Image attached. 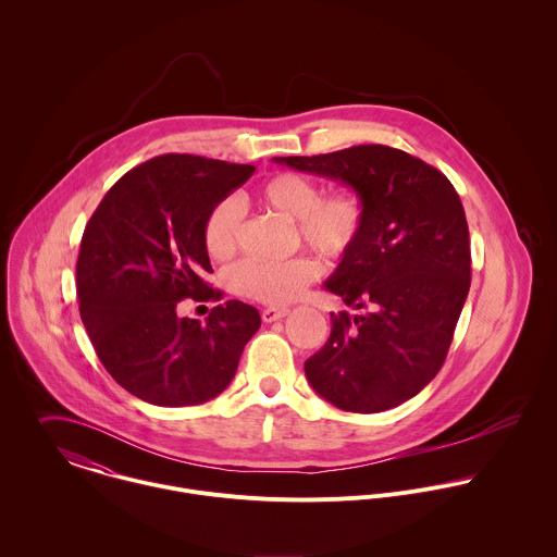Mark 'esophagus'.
Listing matches in <instances>:
<instances>
[{
    "label": "esophagus",
    "instance_id": "obj_1",
    "mask_svg": "<svg viewBox=\"0 0 557 557\" xmlns=\"http://www.w3.org/2000/svg\"><path fill=\"white\" fill-rule=\"evenodd\" d=\"M289 313V309H274V307H268V309H263L261 311V319L265 321V323H272V321H278V319L285 318Z\"/></svg>",
    "mask_w": 557,
    "mask_h": 557
}]
</instances>
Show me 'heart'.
I'll use <instances>...</instances> for the list:
<instances>
[{
  "label": "heart",
  "mask_w": 557,
  "mask_h": 557,
  "mask_svg": "<svg viewBox=\"0 0 557 557\" xmlns=\"http://www.w3.org/2000/svg\"><path fill=\"white\" fill-rule=\"evenodd\" d=\"M252 199L263 210L292 221L300 242L332 259L351 250L364 227V206L354 190L319 195L318 184L298 173H278L261 182ZM238 238V206L232 199L219 201L203 221L206 250L225 259L236 250ZM318 274V261L305 255L285 261H242L232 272V285L239 296L281 307L296 300Z\"/></svg>",
  "instance_id": "b5f03b06"
}]
</instances>
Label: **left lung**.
Wrapping results in <instances>:
<instances>
[{
    "mask_svg": "<svg viewBox=\"0 0 557 557\" xmlns=\"http://www.w3.org/2000/svg\"><path fill=\"white\" fill-rule=\"evenodd\" d=\"M274 162L341 182L364 206L360 238L323 287L369 313H330V338L305 362L309 384L356 413L416 397L442 369L470 292V232L455 186L388 146Z\"/></svg>",
    "mask_w": 557,
    "mask_h": 557,
    "instance_id": "left-lung-1",
    "label": "left lung"
}]
</instances>
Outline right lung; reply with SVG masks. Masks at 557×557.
<instances>
[{
	"label": "right lung",
	"instance_id": "add662e5",
	"mask_svg": "<svg viewBox=\"0 0 557 557\" xmlns=\"http://www.w3.org/2000/svg\"><path fill=\"white\" fill-rule=\"evenodd\" d=\"M252 164L164 154L122 175L85 225L77 261L83 325L109 375L159 407L199 405L234 380L259 330V311L227 300L199 319L184 298L221 300L203 244L208 212L239 188Z\"/></svg>",
	"mask_w": 557,
	"mask_h": 557
}]
</instances>
